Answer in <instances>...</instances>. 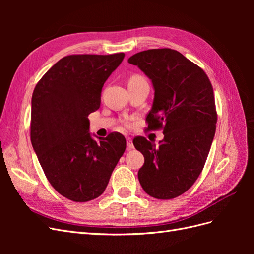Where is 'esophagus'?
Here are the masks:
<instances>
[{"mask_svg": "<svg viewBox=\"0 0 254 254\" xmlns=\"http://www.w3.org/2000/svg\"><path fill=\"white\" fill-rule=\"evenodd\" d=\"M133 148V143H132V140L130 139V137H127V149L130 150Z\"/></svg>", "mask_w": 254, "mask_h": 254, "instance_id": "esophagus-1", "label": "esophagus"}]
</instances>
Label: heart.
I'll use <instances>...</instances> for the list:
<instances>
[{"label": "heart", "mask_w": 254, "mask_h": 254, "mask_svg": "<svg viewBox=\"0 0 254 254\" xmlns=\"http://www.w3.org/2000/svg\"><path fill=\"white\" fill-rule=\"evenodd\" d=\"M135 78H140V77H132L131 79H135Z\"/></svg>", "instance_id": "obj_1"}]
</instances>
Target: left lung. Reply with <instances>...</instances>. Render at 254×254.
Masks as SVG:
<instances>
[{"label": "left lung", "instance_id": "obj_1", "mask_svg": "<svg viewBox=\"0 0 254 254\" xmlns=\"http://www.w3.org/2000/svg\"><path fill=\"white\" fill-rule=\"evenodd\" d=\"M128 63L150 79L155 96L146 121L164 134L159 145L133 140L144 156L137 177L149 196L173 199L193 186L209 155L217 121L212 84L202 68L172 49L136 53Z\"/></svg>", "mask_w": 254, "mask_h": 254}]
</instances>
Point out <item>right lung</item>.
<instances>
[{
	"label": "right lung",
	"instance_id": "right-lung-1",
	"mask_svg": "<svg viewBox=\"0 0 254 254\" xmlns=\"http://www.w3.org/2000/svg\"><path fill=\"white\" fill-rule=\"evenodd\" d=\"M124 57V53L64 57L34 90L33 148L53 188L70 200L101 196L126 149L121 133L105 139L91 134L88 119L101 106L104 83Z\"/></svg>",
	"mask_w": 254,
	"mask_h": 254
}]
</instances>
